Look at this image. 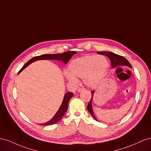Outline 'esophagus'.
<instances>
[{"mask_svg": "<svg viewBox=\"0 0 151 151\" xmlns=\"http://www.w3.org/2000/svg\"><path fill=\"white\" fill-rule=\"evenodd\" d=\"M85 89L83 88H78V90H77V91H78V92H83L84 91Z\"/></svg>", "mask_w": 151, "mask_h": 151, "instance_id": "esophagus-1", "label": "esophagus"}]
</instances>
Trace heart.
<instances>
[{
	"instance_id": "heart-1",
	"label": "heart",
	"mask_w": 151,
	"mask_h": 151,
	"mask_svg": "<svg viewBox=\"0 0 151 151\" xmlns=\"http://www.w3.org/2000/svg\"><path fill=\"white\" fill-rule=\"evenodd\" d=\"M108 68V61L103 55H85L72 60L65 76L73 83H76V78H82L88 87H96L101 83Z\"/></svg>"
}]
</instances>
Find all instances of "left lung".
Returning a JSON list of instances; mask_svg holds the SVG:
<instances>
[{
	"label": "left lung",
	"mask_w": 151,
	"mask_h": 151,
	"mask_svg": "<svg viewBox=\"0 0 151 151\" xmlns=\"http://www.w3.org/2000/svg\"><path fill=\"white\" fill-rule=\"evenodd\" d=\"M98 54H101V55H105L106 56L107 58H109L111 63V65L112 68H114L116 67H118L120 66H127L128 68H132V65L130 63L128 62V60L124 58V57L122 56V55H118L116 54H114L113 52H106V51H102V52H97ZM92 93V99L89 102L87 106V110L88 111L90 114L92 115V117L94 119H96V121H98L97 119L96 118V116L94 115L93 111L92 109V99H93V96L94 94V90H92L91 92Z\"/></svg>",
	"instance_id": "1"
}]
</instances>
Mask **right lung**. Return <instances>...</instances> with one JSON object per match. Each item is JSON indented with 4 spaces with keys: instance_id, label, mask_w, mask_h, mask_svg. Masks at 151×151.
<instances>
[{
    "instance_id": "1",
    "label": "right lung",
    "mask_w": 151,
    "mask_h": 151,
    "mask_svg": "<svg viewBox=\"0 0 151 151\" xmlns=\"http://www.w3.org/2000/svg\"><path fill=\"white\" fill-rule=\"evenodd\" d=\"M76 54V52L75 51H68L66 52H64L63 54H43L39 56L34 57L24 64V66L21 69V70L19 71L18 73L22 71L25 68H27L30 64L32 63L38 61V60H58V61H61L64 64H66L69 60H70L73 55ZM73 93L71 92H68L64 94L63 101L62 102V104L60 106L59 109L57 111V113L55 114L54 117L50 119L49 122H47L45 123L40 124V125L44 126H48L51 125V124H54L59 122L60 120L62 119V118L64 116L66 113L68 107V104L70 100L73 97Z\"/></svg>"
}]
</instances>
